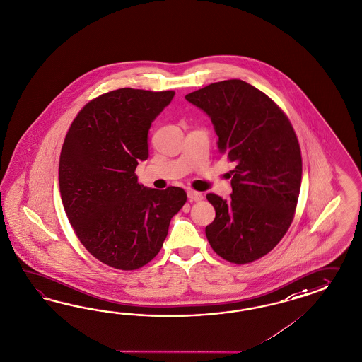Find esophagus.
<instances>
[{"instance_id": "1", "label": "esophagus", "mask_w": 362, "mask_h": 362, "mask_svg": "<svg viewBox=\"0 0 362 362\" xmlns=\"http://www.w3.org/2000/svg\"><path fill=\"white\" fill-rule=\"evenodd\" d=\"M187 197H188V199H189L191 202H200V200L203 199V195H202L200 192L192 191V189H189V191L187 192Z\"/></svg>"}]
</instances>
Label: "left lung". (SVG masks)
<instances>
[{"label": "left lung", "instance_id": "obj_1", "mask_svg": "<svg viewBox=\"0 0 362 362\" xmlns=\"http://www.w3.org/2000/svg\"><path fill=\"white\" fill-rule=\"evenodd\" d=\"M219 136L218 148L235 170L230 200L209 194L216 216L206 227L212 250L235 264L272 251L289 228L301 186V151L284 112L263 91L240 79L187 94Z\"/></svg>", "mask_w": 362, "mask_h": 362}]
</instances>
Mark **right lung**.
Masks as SVG:
<instances>
[{"mask_svg": "<svg viewBox=\"0 0 362 362\" xmlns=\"http://www.w3.org/2000/svg\"><path fill=\"white\" fill-rule=\"evenodd\" d=\"M174 91L118 88L90 100L66 134L59 192L78 239L99 262L132 271L160 251L173 216L185 206L179 187L138 183L147 135Z\"/></svg>", "mask_w": 362, "mask_h": 362, "instance_id": "obj_1", "label": "right lung"}]
</instances>
